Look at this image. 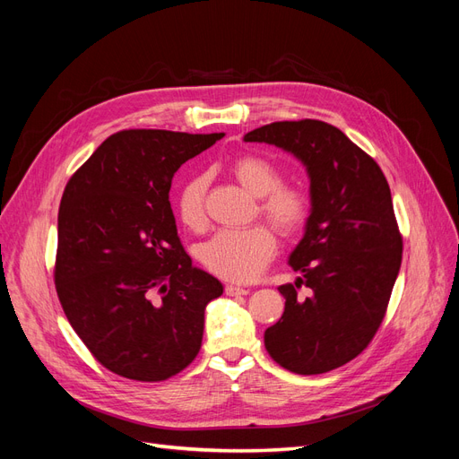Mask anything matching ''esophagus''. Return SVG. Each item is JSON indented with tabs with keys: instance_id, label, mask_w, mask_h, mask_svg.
<instances>
[{
	"instance_id": "obj_1",
	"label": "esophagus",
	"mask_w": 459,
	"mask_h": 459,
	"mask_svg": "<svg viewBox=\"0 0 459 459\" xmlns=\"http://www.w3.org/2000/svg\"><path fill=\"white\" fill-rule=\"evenodd\" d=\"M251 290L245 289V287H239V285H226V295L230 297H241V295H248Z\"/></svg>"
}]
</instances>
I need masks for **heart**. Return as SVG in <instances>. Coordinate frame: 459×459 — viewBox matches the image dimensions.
Listing matches in <instances>:
<instances>
[{
	"mask_svg": "<svg viewBox=\"0 0 459 459\" xmlns=\"http://www.w3.org/2000/svg\"><path fill=\"white\" fill-rule=\"evenodd\" d=\"M235 179L255 197H260L258 211L275 231L290 238L308 224L312 201L308 191L283 184V172L273 160L262 155H241L231 162ZM208 178L195 174L178 189L174 208L179 224L199 231L206 224ZM275 235L266 226L245 230H220L199 245L197 256L203 266L230 281H251L275 256Z\"/></svg>",
	"mask_w": 459,
	"mask_h": 459,
	"instance_id": "obj_1",
	"label": "heart"
}]
</instances>
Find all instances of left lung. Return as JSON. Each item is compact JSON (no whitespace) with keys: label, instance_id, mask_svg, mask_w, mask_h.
I'll list each match as a JSON object with an SVG mask.
<instances>
[{"label":"left lung","instance_id":"8db88e82","mask_svg":"<svg viewBox=\"0 0 459 459\" xmlns=\"http://www.w3.org/2000/svg\"><path fill=\"white\" fill-rule=\"evenodd\" d=\"M245 142L281 147L307 166L312 212L289 256L285 312L264 333L273 362L317 375L351 362L377 333L402 264V235L379 164L322 120L272 122ZM300 284L311 289L300 299Z\"/></svg>","mask_w":459,"mask_h":459}]
</instances>
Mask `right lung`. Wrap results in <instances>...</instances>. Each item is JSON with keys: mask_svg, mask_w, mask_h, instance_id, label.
I'll use <instances>...</instances> for the list:
<instances>
[{"mask_svg": "<svg viewBox=\"0 0 459 459\" xmlns=\"http://www.w3.org/2000/svg\"><path fill=\"white\" fill-rule=\"evenodd\" d=\"M221 137L122 130L65 187L55 289L76 335L120 377L164 381L201 351L204 308L224 287L193 268L169 193L179 166Z\"/></svg>", "mask_w": 459, "mask_h": 459, "instance_id": "obj_1", "label": "right lung"}]
</instances>
